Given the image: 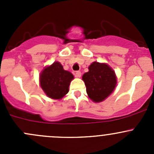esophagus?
Returning <instances> with one entry per match:
<instances>
[{
	"label": "esophagus",
	"mask_w": 154,
	"mask_h": 154,
	"mask_svg": "<svg viewBox=\"0 0 154 154\" xmlns=\"http://www.w3.org/2000/svg\"><path fill=\"white\" fill-rule=\"evenodd\" d=\"M75 76L77 77H81V72H80V71H77L75 72Z\"/></svg>",
	"instance_id": "34e87169"
}]
</instances>
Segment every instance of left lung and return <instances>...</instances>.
Instances as JSON below:
<instances>
[{
	"label": "left lung",
	"instance_id": "8db88e82",
	"mask_svg": "<svg viewBox=\"0 0 154 154\" xmlns=\"http://www.w3.org/2000/svg\"><path fill=\"white\" fill-rule=\"evenodd\" d=\"M86 92L92 101L99 103L114 91L117 80L115 71L106 63L94 62L88 67V71L83 75Z\"/></svg>",
	"mask_w": 154,
	"mask_h": 154
}]
</instances>
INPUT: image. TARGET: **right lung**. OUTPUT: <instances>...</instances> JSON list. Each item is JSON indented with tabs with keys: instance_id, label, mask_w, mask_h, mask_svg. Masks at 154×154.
Segmentation results:
<instances>
[{
	"instance_id": "obj_1",
	"label": "right lung",
	"mask_w": 154,
	"mask_h": 154,
	"mask_svg": "<svg viewBox=\"0 0 154 154\" xmlns=\"http://www.w3.org/2000/svg\"><path fill=\"white\" fill-rule=\"evenodd\" d=\"M74 75L63 69L59 62L45 67L39 76L40 86L48 97L60 100L68 92L70 83Z\"/></svg>"
}]
</instances>
